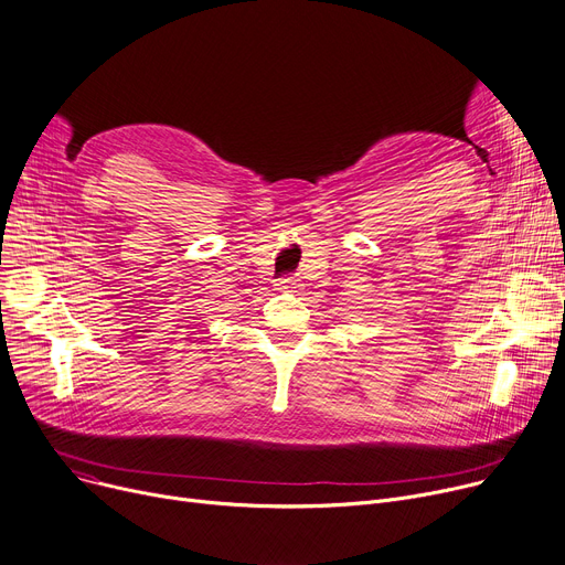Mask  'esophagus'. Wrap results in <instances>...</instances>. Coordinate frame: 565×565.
I'll return each instance as SVG.
<instances>
[{"instance_id": "1", "label": "esophagus", "mask_w": 565, "mask_h": 565, "mask_svg": "<svg viewBox=\"0 0 565 565\" xmlns=\"http://www.w3.org/2000/svg\"><path fill=\"white\" fill-rule=\"evenodd\" d=\"M299 286H302V284H299L297 279H290V277L279 279V281H277V288H279V290H284V292H297V290H299Z\"/></svg>"}]
</instances>
